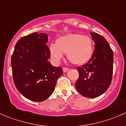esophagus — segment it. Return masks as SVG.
Returning <instances> with one entry per match:
<instances>
[{"label":"esophagus","instance_id":"esophagus-1","mask_svg":"<svg viewBox=\"0 0 126 126\" xmlns=\"http://www.w3.org/2000/svg\"><path fill=\"white\" fill-rule=\"evenodd\" d=\"M68 70H69V68H63V71L64 73H66V72L68 71Z\"/></svg>","mask_w":126,"mask_h":126}]
</instances>
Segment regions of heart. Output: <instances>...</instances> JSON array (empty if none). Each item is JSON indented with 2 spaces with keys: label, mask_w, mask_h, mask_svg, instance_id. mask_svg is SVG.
<instances>
[{
  "label": "heart",
  "mask_w": 126,
  "mask_h": 126,
  "mask_svg": "<svg viewBox=\"0 0 126 126\" xmlns=\"http://www.w3.org/2000/svg\"><path fill=\"white\" fill-rule=\"evenodd\" d=\"M50 53L56 63L66 53L67 58L73 64L82 65L87 63L94 53V43L90 36L78 33H69L61 36L55 44L50 46Z\"/></svg>",
  "instance_id": "b5f03b06"
}]
</instances>
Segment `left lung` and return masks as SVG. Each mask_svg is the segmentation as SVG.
Returning <instances> with one entry per match:
<instances>
[{"instance_id": "left-lung-1", "label": "left lung", "mask_w": 126, "mask_h": 126, "mask_svg": "<svg viewBox=\"0 0 126 126\" xmlns=\"http://www.w3.org/2000/svg\"><path fill=\"white\" fill-rule=\"evenodd\" d=\"M95 43L92 58L87 63L78 66L79 78L76 89L82 95L96 98L102 95L110 85L113 69V52L102 36L90 32Z\"/></svg>"}]
</instances>
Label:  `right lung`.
I'll use <instances>...</instances> for the list:
<instances>
[{"instance_id":"obj_1","label":"right lung","mask_w":126,"mask_h":126,"mask_svg":"<svg viewBox=\"0 0 126 126\" xmlns=\"http://www.w3.org/2000/svg\"><path fill=\"white\" fill-rule=\"evenodd\" d=\"M48 36L34 32L16 44L11 58L15 85L18 91L34 102L46 100L54 91L57 80L63 74L62 67L52 65Z\"/></svg>"}]
</instances>
